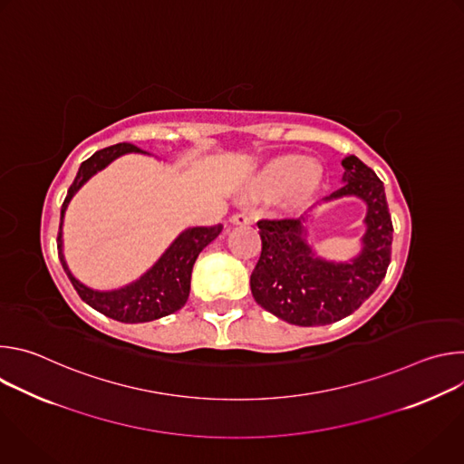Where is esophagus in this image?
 Wrapping results in <instances>:
<instances>
[{
    "label": "esophagus",
    "mask_w": 464,
    "mask_h": 464,
    "mask_svg": "<svg viewBox=\"0 0 464 464\" xmlns=\"http://www.w3.org/2000/svg\"><path fill=\"white\" fill-rule=\"evenodd\" d=\"M229 222H231L233 226H249V224H251V218H249L247 215H244V213H237V215H233V217L229 218Z\"/></svg>",
    "instance_id": "esophagus-1"
}]
</instances>
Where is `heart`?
Listing matches in <instances>:
<instances>
[{
  "mask_svg": "<svg viewBox=\"0 0 464 464\" xmlns=\"http://www.w3.org/2000/svg\"><path fill=\"white\" fill-rule=\"evenodd\" d=\"M324 167L315 158L279 154L264 161L244 187L246 196H271L274 208L283 215L304 211L321 190Z\"/></svg>",
  "mask_w": 464,
  "mask_h": 464,
  "instance_id": "obj_1",
  "label": "heart"
}]
</instances>
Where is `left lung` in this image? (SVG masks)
Masks as SVG:
<instances>
[{"label":"left lung","mask_w":464,"mask_h":464,"mask_svg":"<svg viewBox=\"0 0 464 464\" xmlns=\"http://www.w3.org/2000/svg\"><path fill=\"white\" fill-rule=\"evenodd\" d=\"M343 165V187L324 198H360L365 233L349 260H328L310 244L308 218L260 220L262 251L249 285L255 301L283 321L317 326L351 315L380 286L391 262L392 224L383 183L356 156Z\"/></svg>","instance_id":"8db88e82"}]
</instances>
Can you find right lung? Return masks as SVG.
<instances>
[{
	"label": "right lung",
	"instance_id": "1",
	"mask_svg": "<svg viewBox=\"0 0 464 464\" xmlns=\"http://www.w3.org/2000/svg\"><path fill=\"white\" fill-rule=\"evenodd\" d=\"M124 154H149L136 145L130 143H117L113 147L102 149L88 158L72 183L68 196L62 204L60 211V231L56 238L58 256L62 262L63 272L68 274L73 288L81 295V299L95 308L97 312L104 314L121 323H147L160 319L163 315L174 314L179 310L190 292V274L192 266L200 255V251L211 244L222 231V224L211 227H187L183 229L170 246L161 253V256L152 264V266L136 281H131L115 290H93L81 283L70 270L68 262L63 256V240H62V226L65 209H68L73 196L92 179L97 172L106 169L111 161Z\"/></svg>",
	"mask_w": 464,
	"mask_h": 464
}]
</instances>
